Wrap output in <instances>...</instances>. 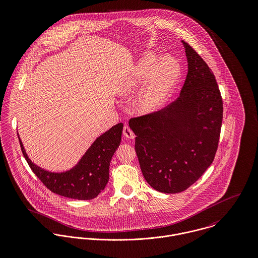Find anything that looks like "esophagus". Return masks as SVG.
Instances as JSON below:
<instances>
[{
  "instance_id": "34e87169",
  "label": "esophagus",
  "mask_w": 258,
  "mask_h": 258,
  "mask_svg": "<svg viewBox=\"0 0 258 258\" xmlns=\"http://www.w3.org/2000/svg\"><path fill=\"white\" fill-rule=\"evenodd\" d=\"M123 135L126 138H128V139H134V137H135L133 131L128 126H124V128H123Z\"/></svg>"
}]
</instances>
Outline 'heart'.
I'll return each mask as SVG.
<instances>
[{
    "mask_svg": "<svg viewBox=\"0 0 258 258\" xmlns=\"http://www.w3.org/2000/svg\"><path fill=\"white\" fill-rule=\"evenodd\" d=\"M148 76L138 100L139 109L145 113L158 109L167 100L179 79L180 69L171 56L160 58L149 53L121 83L120 93L124 96L133 94Z\"/></svg>",
    "mask_w": 258,
    "mask_h": 258,
    "instance_id": "obj_1",
    "label": "heart"
}]
</instances>
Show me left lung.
<instances>
[{"label":"left lung","mask_w":258,"mask_h":258,"mask_svg":"<svg viewBox=\"0 0 258 258\" xmlns=\"http://www.w3.org/2000/svg\"><path fill=\"white\" fill-rule=\"evenodd\" d=\"M182 42L187 74L180 96L161 110L129 121L143 176L153 188L165 194L186 189L212 165L222 122L215 75L201 55Z\"/></svg>","instance_id":"left-lung-1"}]
</instances>
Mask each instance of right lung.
<instances>
[{
	"instance_id": "1",
	"label": "right lung",
	"mask_w": 258,
	"mask_h": 258,
	"mask_svg": "<svg viewBox=\"0 0 258 258\" xmlns=\"http://www.w3.org/2000/svg\"><path fill=\"white\" fill-rule=\"evenodd\" d=\"M123 124L118 123L99 136L73 169L52 173L41 169L28 157L19 137L22 152L32 171L52 192L74 200H92L104 189L109 180L112 156L121 142Z\"/></svg>"
}]
</instances>
